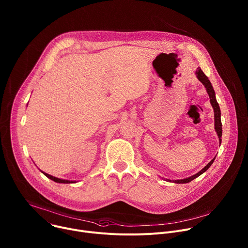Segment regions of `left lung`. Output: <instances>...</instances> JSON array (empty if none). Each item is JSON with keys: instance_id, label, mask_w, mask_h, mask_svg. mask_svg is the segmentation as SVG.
<instances>
[{"instance_id": "left-lung-1", "label": "left lung", "mask_w": 248, "mask_h": 248, "mask_svg": "<svg viewBox=\"0 0 248 248\" xmlns=\"http://www.w3.org/2000/svg\"><path fill=\"white\" fill-rule=\"evenodd\" d=\"M196 74H197L198 78L202 82L203 86L205 87L206 92H207V93H208V95H209L210 103H211V105H212V107H213V110H214L215 130H216V132H217V134H218V137H219V140H220V143H221V136H222L221 112H220L219 105H218V103H217V101H216V98H215V93H214V90H213V88H212V86H211V82L209 81L208 78L204 75V73L202 71V69H201L200 67L197 69ZM214 159H215V157H214V158H213V159H212V160L207 164L206 167H204V168H203L200 172H198L197 174H195V175H193V176H191V177H189V178H185V179H181V180H175V181H173V182H175V183H179V184H181V183L183 184V183H189V182H191L192 180H194L195 178L199 177V176H200V175H202L203 172H205V171L209 169V167L211 166V164L213 163Z\"/></svg>"}]
</instances>
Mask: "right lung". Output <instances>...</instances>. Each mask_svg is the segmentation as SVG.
<instances>
[{"instance_id": "obj_1", "label": "right lung", "mask_w": 248, "mask_h": 248, "mask_svg": "<svg viewBox=\"0 0 248 248\" xmlns=\"http://www.w3.org/2000/svg\"><path fill=\"white\" fill-rule=\"evenodd\" d=\"M43 172V171H42ZM47 178H49V179H51L52 181H54V182H57V183H64V184H68V183H75L74 181H69V180H64V179H59V178H56V177H54V176H51V175H49V174H47V173H45V172H43Z\"/></svg>"}]
</instances>
